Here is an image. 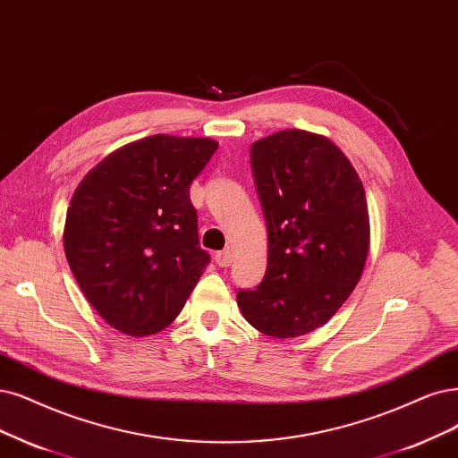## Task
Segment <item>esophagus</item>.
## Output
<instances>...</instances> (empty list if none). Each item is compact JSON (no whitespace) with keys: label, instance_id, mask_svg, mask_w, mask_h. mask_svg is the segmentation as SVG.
Instances as JSON below:
<instances>
[{"label":"esophagus","instance_id":"1","mask_svg":"<svg viewBox=\"0 0 458 458\" xmlns=\"http://www.w3.org/2000/svg\"><path fill=\"white\" fill-rule=\"evenodd\" d=\"M215 262L220 266V267H228L232 264V252L230 250H220L215 255Z\"/></svg>","mask_w":458,"mask_h":458}]
</instances>
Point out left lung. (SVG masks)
<instances>
[{"label": "left lung", "instance_id": "left-lung-1", "mask_svg": "<svg viewBox=\"0 0 458 458\" xmlns=\"http://www.w3.org/2000/svg\"><path fill=\"white\" fill-rule=\"evenodd\" d=\"M267 225V267L255 291H240L250 327L298 337L323 327L360 281L369 250L362 181L325 135L281 130L250 147Z\"/></svg>", "mask_w": 458, "mask_h": 458}]
</instances>
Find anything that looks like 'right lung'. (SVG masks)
<instances>
[{
  "instance_id": "1",
  "label": "right lung",
  "mask_w": 458,
  "mask_h": 458,
  "mask_svg": "<svg viewBox=\"0 0 458 458\" xmlns=\"http://www.w3.org/2000/svg\"><path fill=\"white\" fill-rule=\"evenodd\" d=\"M216 147L208 138L148 135L79 182L65 215V259L114 330L145 337L172 325L209 264L191 184Z\"/></svg>"
}]
</instances>
